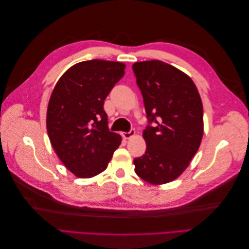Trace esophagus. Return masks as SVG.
I'll return each mask as SVG.
<instances>
[{"instance_id": "esophagus-1", "label": "esophagus", "mask_w": 249, "mask_h": 249, "mask_svg": "<svg viewBox=\"0 0 249 249\" xmlns=\"http://www.w3.org/2000/svg\"><path fill=\"white\" fill-rule=\"evenodd\" d=\"M135 130H131L130 132H127V133H122V135H123V137L124 138V139H130V138H132V137H134L135 136Z\"/></svg>"}]
</instances>
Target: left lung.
Returning a JSON list of instances; mask_svg holds the SVG:
<instances>
[{
	"label": "left lung",
	"instance_id": "8db88e82",
	"mask_svg": "<svg viewBox=\"0 0 249 249\" xmlns=\"http://www.w3.org/2000/svg\"><path fill=\"white\" fill-rule=\"evenodd\" d=\"M133 71L147 114L145 154L134 160L145 182L163 185L178 178L197 153L203 135V110L192 79L160 60L136 62Z\"/></svg>",
	"mask_w": 249,
	"mask_h": 249
}]
</instances>
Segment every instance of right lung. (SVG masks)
Instances as JSON below:
<instances>
[{"label": "right lung", "mask_w": 249, "mask_h": 249, "mask_svg": "<svg viewBox=\"0 0 249 249\" xmlns=\"http://www.w3.org/2000/svg\"><path fill=\"white\" fill-rule=\"evenodd\" d=\"M123 62L93 59L67 70L53 89L47 110L52 147L64 166L81 178L107 168L122 143L108 129L104 101L124 77Z\"/></svg>", "instance_id": "right-lung-1"}]
</instances>
